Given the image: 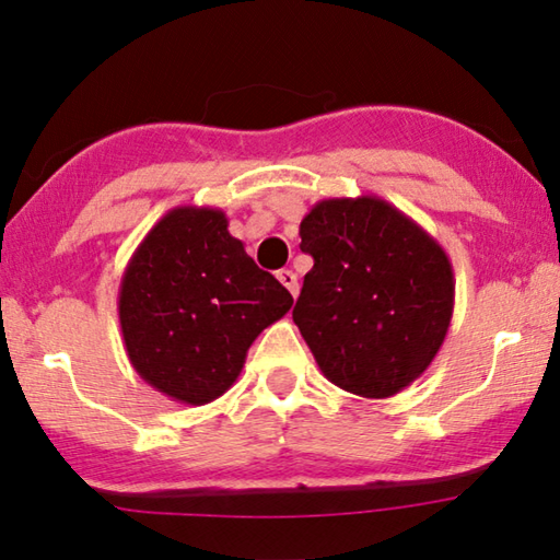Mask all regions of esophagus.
Segmentation results:
<instances>
[{"instance_id":"obj_1","label":"esophagus","mask_w":560,"mask_h":560,"mask_svg":"<svg viewBox=\"0 0 560 560\" xmlns=\"http://www.w3.org/2000/svg\"><path fill=\"white\" fill-rule=\"evenodd\" d=\"M277 279L283 283V287H287V289L291 291L293 299L299 296V279H296V273H293L291 269H281V271L277 273Z\"/></svg>"}]
</instances>
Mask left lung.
Listing matches in <instances>:
<instances>
[{
    "mask_svg": "<svg viewBox=\"0 0 560 560\" xmlns=\"http://www.w3.org/2000/svg\"><path fill=\"white\" fill-rule=\"evenodd\" d=\"M314 257L293 308L330 383L393 397L438 355L454 311V273L434 236L381 197L320 200L299 226Z\"/></svg>",
    "mask_w": 560,
    "mask_h": 560,
    "instance_id": "1",
    "label": "left lung"
}]
</instances>
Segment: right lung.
Instances as JSON below:
<instances>
[{"mask_svg": "<svg viewBox=\"0 0 560 560\" xmlns=\"http://www.w3.org/2000/svg\"><path fill=\"white\" fill-rule=\"evenodd\" d=\"M226 226L214 207H175L145 234L120 279L118 318L130 365L185 405H207L230 390L246 350L293 303Z\"/></svg>", "mask_w": 560, "mask_h": 560, "instance_id": "obj_1", "label": "right lung"}]
</instances>
